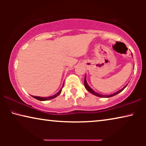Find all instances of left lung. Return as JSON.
I'll return each mask as SVG.
<instances>
[{
	"instance_id": "8db88e82",
	"label": "left lung",
	"mask_w": 146,
	"mask_h": 146,
	"mask_svg": "<svg viewBox=\"0 0 146 146\" xmlns=\"http://www.w3.org/2000/svg\"><path fill=\"white\" fill-rule=\"evenodd\" d=\"M131 55H132V53H131ZM127 84L125 85V86L123 88H121V90H119L116 92L112 94H110V95H102V94H100L96 92H95L94 90H93L89 86V85L88 84L87 81H86V76H85V78H84V86H85L86 89L88 91V92H90L91 94H92L96 96H98V97H100V98H110V97H112V96H115V95H117V94H119V92H121V91H123V90L125 89V88L127 86Z\"/></svg>"
}]
</instances>
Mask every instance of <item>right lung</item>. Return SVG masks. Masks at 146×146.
<instances>
[{"instance_id": "add662e5", "label": "right lung", "mask_w": 146, "mask_h": 146, "mask_svg": "<svg viewBox=\"0 0 146 146\" xmlns=\"http://www.w3.org/2000/svg\"><path fill=\"white\" fill-rule=\"evenodd\" d=\"M64 84H63L62 87L61 88V89L56 94H55L53 95V96H48V97H40V96H33V98H35V99H36V100H40V101H46V100H49L53 99V98H54L57 97L58 96H59L60 94V93H61V92H62V88L64 86Z\"/></svg>"}]
</instances>
